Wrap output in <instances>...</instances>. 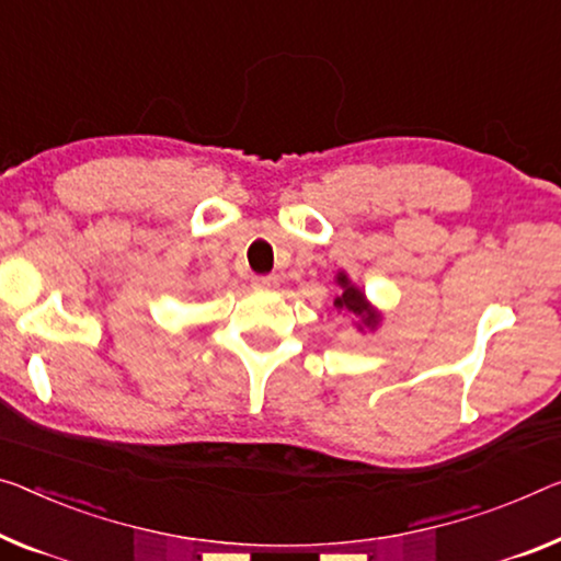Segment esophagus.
Instances as JSON below:
<instances>
[{
	"label": "esophagus",
	"mask_w": 561,
	"mask_h": 561,
	"mask_svg": "<svg viewBox=\"0 0 561 561\" xmlns=\"http://www.w3.org/2000/svg\"><path fill=\"white\" fill-rule=\"evenodd\" d=\"M253 286L261 288V290L278 288V278H275V275H257V278H253Z\"/></svg>",
	"instance_id": "1"
}]
</instances>
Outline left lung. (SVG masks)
Returning <instances> with one entry per match:
<instances>
[{"label": "left lung", "instance_id": "8db88e82", "mask_svg": "<svg viewBox=\"0 0 561 561\" xmlns=\"http://www.w3.org/2000/svg\"><path fill=\"white\" fill-rule=\"evenodd\" d=\"M333 283L339 286V296L333 298V308L339 310V313L348 316L353 329H356L358 333L376 331L383 321V313L366 298V290L358 288L356 283L348 278L346 271L335 273Z\"/></svg>", "mask_w": 561, "mask_h": 561}]
</instances>
